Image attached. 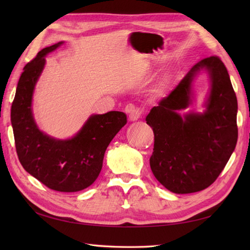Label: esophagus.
Masks as SVG:
<instances>
[{
	"instance_id": "obj_1",
	"label": "esophagus",
	"mask_w": 250,
	"mask_h": 250,
	"mask_svg": "<svg viewBox=\"0 0 250 250\" xmlns=\"http://www.w3.org/2000/svg\"><path fill=\"white\" fill-rule=\"evenodd\" d=\"M126 111L129 113V119L131 121H135L137 119H140L142 115H143V109L140 107H134L133 105H126L125 107Z\"/></svg>"
}]
</instances>
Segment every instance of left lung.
I'll return each instance as SVG.
<instances>
[{
	"label": "left lung",
	"instance_id": "left-lung-1",
	"mask_svg": "<svg viewBox=\"0 0 250 250\" xmlns=\"http://www.w3.org/2000/svg\"><path fill=\"white\" fill-rule=\"evenodd\" d=\"M210 74L211 92L203 114L182 117L190 103L192 82L200 70ZM237 100L220 58L201 60L146 117L155 134L150 168L167 190L192 193L213 184L225 168L237 142Z\"/></svg>",
	"mask_w": 250,
	"mask_h": 250
}]
</instances>
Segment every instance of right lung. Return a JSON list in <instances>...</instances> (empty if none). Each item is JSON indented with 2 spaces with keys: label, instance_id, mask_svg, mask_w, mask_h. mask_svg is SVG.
<instances>
[{
  "label": "right lung",
  "instance_id": "add662e5",
  "mask_svg": "<svg viewBox=\"0 0 250 250\" xmlns=\"http://www.w3.org/2000/svg\"><path fill=\"white\" fill-rule=\"evenodd\" d=\"M62 42L42 49L23 68L13 101L10 119L19 161L26 172L49 189L76 192L94 183L106 148L126 124L122 111L93 115L78 133L60 141L40 131L32 114V95L45 65V56Z\"/></svg>",
  "mask_w": 250,
  "mask_h": 250
}]
</instances>
